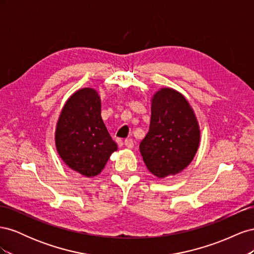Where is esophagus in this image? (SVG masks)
I'll return each instance as SVG.
<instances>
[{
    "instance_id": "34e87169",
    "label": "esophagus",
    "mask_w": 254,
    "mask_h": 254,
    "mask_svg": "<svg viewBox=\"0 0 254 254\" xmlns=\"http://www.w3.org/2000/svg\"><path fill=\"white\" fill-rule=\"evenodd\" d=\"M133 141H132V139H126L125 140V146L127 148H132L133 147Z\"/></svg>"
}]
</instances>
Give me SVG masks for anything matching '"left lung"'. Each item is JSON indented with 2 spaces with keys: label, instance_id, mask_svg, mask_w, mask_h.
Wrapping results in <instances>:
<instances>
[{
  "label": "left lung",
  "instance_id": "obj_1",
  "mask_svg": "<svg viewBox=\"0 0 254 254\" xmlns=\"http://www.w3.org/2000/svg\"><path fill=\"white\" fill-rule=\"evenodd\" d=\"M200 141L195 113L178 91L163 88L151 99L149 131L140 143L148 171L165 178L183 171L194 159Z\"/></svg>",
  "mask_w": 254,
  "mask_h": 254
}]
</instances>
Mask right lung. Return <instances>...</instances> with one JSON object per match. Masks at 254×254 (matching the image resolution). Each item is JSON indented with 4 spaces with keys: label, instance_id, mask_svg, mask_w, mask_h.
<instances>
[{
    "label": "right lung",
    "instance_id": "right-lung-1",
    "mask_svg": "<svg viewBox=\"0 0 254 254\" xmlns=\"http://www.w3.org/2000/svg\"><path fill=\"white\" fill-rule=\"evenodd\" d=\"M101 97L91 88L78 90L67 99L57 123L56 148L73 171L94 177L118 149L101 115Z\"/></svg>",
    "mask_w": 254,
    "mask_h": 254
}]
</instances>
